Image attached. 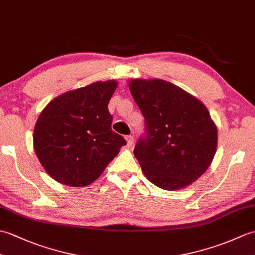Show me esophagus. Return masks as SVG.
Wrapping results in <instances>:
<instances>
[{"instance_id": "esophagus-1", "label": "esophagus", "mask_w": 255, "mask_h": 255, "mask_svg": "<svg viewBox=\"0 0 255 255\" xmlns=\"http://www.w3.org/2000/svg\"><path fill=\"white\" fill-rule=\"evenodd\" d=\"M126 140H127V144H128V147H131V145H132V144H133V142H134L133 136H131V134H129V136H126Z\"/></svg>"}]
</instances>
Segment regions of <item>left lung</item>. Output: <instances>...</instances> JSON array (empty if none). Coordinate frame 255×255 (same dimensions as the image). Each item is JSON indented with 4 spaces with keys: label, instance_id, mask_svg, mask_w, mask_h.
<instances>
[{
    "label": "left lung",
    "instance_id": "1",
    "mask_svg": "<svg viewBox=\"0 0 255 255\" xmlns=\"http://www.w3.org/2000/svg\"><path fill=\"white\" fill-rule=\"evenodd\" d=\"M129 90L144 117V134L133 150L143 174L166 191L191 185L217 148V128L207 108L163 80L134 79Z\"/></svg>",
    "mask_w": 255,
    "mask_h": 255
}]
</instances>
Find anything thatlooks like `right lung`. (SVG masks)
I'll use <instances>...</instances> for the list:
<instances>
[{
  "mask_svg": "<svg viewBox=\"0 0 255 255\" xmlns=\"http://www.w3.org/2000/svg\"><path fill=\"white\" fill-rule=\"evenodd\" d=\"M115 81L95 82L56 97L41 112L34 130L38 160L64 185H90L127 144L112 130L107 105Z\"/></svg>",
  "mask_w": 255,
  "mask_h": 255,
  "instance_id": "right-lung-1",
  "label": "right lung"
}]
</instances>
